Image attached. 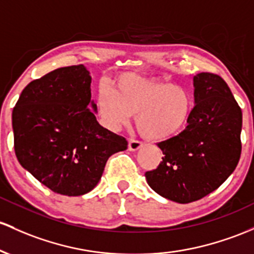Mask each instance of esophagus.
<instances>
[{
  "mask_svg": "<svg viewBox=\"0 0 254 254\" xmlns=\"http://www.w3.org/2000/svg\"><path fill=\"white\" fill-rule=\"evenodd\" d=\"M129 150H137L140 149L142 147V142L138 141V140H135V138H130L129 140Z\"/></svg>",
  "mask_w": 254,
  "mask_h": 254,
  "instance_id": "34e87169",
  "label": "esophagus"
}]
</instances>
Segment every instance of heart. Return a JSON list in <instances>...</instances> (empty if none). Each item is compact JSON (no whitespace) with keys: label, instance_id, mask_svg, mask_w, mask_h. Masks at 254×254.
<instances>
[{"label":"heart","instance_id":"heart-1","mask_svg":"<svg viewBox=\"0 0 254 254\" xmlns=\"http://www.w3.org/2000/svg\"><path fill=\"white\" fill-rule=\"evenodd\" d=\"M96 110L102 124L111 130L127 125L133 114L138 131L150 141L176 136L186 127L193 110V97L182 86L135 74L118 79L114 93L100 90Z\"/></svg>","mask_w":254,"mask_h":254}]
</instances>
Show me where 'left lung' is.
I'll list each match as a JSON object with an SVG mask.
<instances>
[{
    "label": "left lung",
    "instance_id": "obj_1",
    "mask_svg": "<svg viewBox=\"0 0 254 254\" xmlns=\"http://www.w3.org/2000/svg\"><path fill=\"white\" fill-rule=\"evenodd\" d=\"M195 106L183 131L158 142L163 161L146 172L150 188L180 202L212 193L233 174L241 155L242 112L218 74L194 76Z\"/></svg>",
    "mask_w": 254,
    "mask_h": 254
}]
</instances>
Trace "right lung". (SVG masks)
<instances>
[{
	"mask_svg": "<svg viewBox=\"0 0 254 254\" xmlns=\"http://www.w3.org/2000/svg\"><path fill=\"white\" fill-rule=\"evenodd\" d=\"M91 77L83 65L57 68L25 86L12 124L18 161L58 194L78 196L95 188L108 158L127 148L105 129L90 105Z\"/></svg>",
	"mask_w": 254,
	"mask_h": 254,
	"instance_id": "add662e5",
	"label": "right lung"
}]
</instances>
